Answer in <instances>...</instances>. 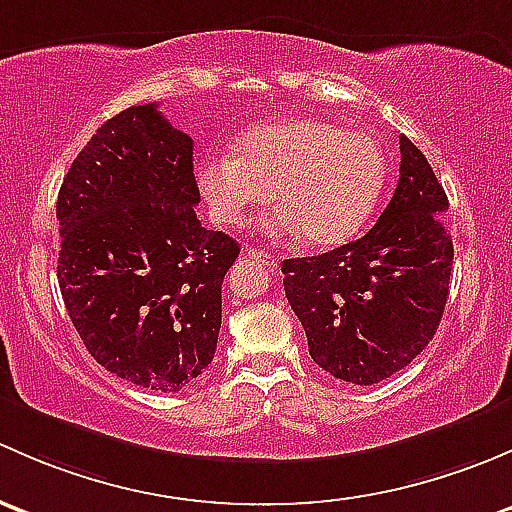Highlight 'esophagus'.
Here are the masks:
<instances>
[{
  "mask_svg": "<svg viewBox=\"0 0 512 512\" xmlns=\"http://www.w3.org/2000/svg\"><path fill=\"white\" fill-rule=\"evenodd\" d=\"M246 258L258 263V266H263V268H276L278 266L276 258H273L271 254H268V251H263V249H246Z\"/></svg>",
  "mask_w": 512,
  "mask_h": 512,
  "instance_id": "34e87169",
  "label": "esophagus"
}]
</instances>
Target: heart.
Wrapping results in <instances>:
<instances>
[{
	"label": "heart",
	"mask_w": 512,
	"mask_h": 512,
	"mask_svg": "<svg viewBox=\"0 0 512 512\" xmlns=\"http://www.w3.org/2000/svg\"><path fill=\"white\" fill-rule=\"evenodd\" d=\"M387 182V155L367 130L323 118L273 120L249 130L236 150L199 165L197 184L214 221L241 226L276 192V231L310 246H337L360 234Z\"/></svg>",
	"instance_id": "1"
}]
</instances>
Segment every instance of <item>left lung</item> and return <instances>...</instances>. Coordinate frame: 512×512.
Listing matches in <instances>:
<instances>
[{"label":"left lung","mask_w":512,"mask_h":512,"mask_svg":"<svg viewBox=\"0 0 512 512\" xmlns=\"http://www.w3.org/2000/svg\"><path fill=\"white\" fill-rule=\"evenodd\" d=\"M399 182L362 239L286 258L283 286L315 365L350 384H377L436 335L449 298L453 241L444 187L407 135Z\"/></svg>","instance_id":"1"}]
</instances>
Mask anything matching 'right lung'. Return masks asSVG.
Instances as JSON below:
<instances>
[{
  "label": "right lung",
  "mask_w": 512,
  "mask_h": 512,
  "mask_svg": "<svg viewBox=\"0 0 512 512\" xmlns=\"http://www.w3.org/2000/svg\"><path fill=\"white\" fill-rule=\"evenodd\" d=\"M192 138L157 103L110 118L63 177L59 286L93 360L155 392H179L214 360L221 283L239 256L194 214Z\"/></svg>",
  "instance_id": "obj_1"
}]
</instances>
